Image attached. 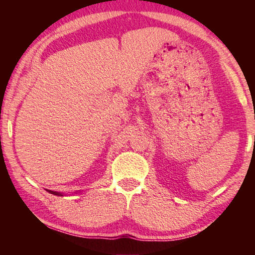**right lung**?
<instances>
[{
  "mask_svg": "<svg viewBox=\"0 0 255 255\" xmlns=\"http://www.w3.org/2000/svg\"><path fill=\"white\" fill-rule=\"evenodd\" d=\"M49 193H51V194H54V195H58V197H62V193H60V192H54V191H49Z\"/></svg>",
  "mask_w": 255,
  "mask_h": 255,
  "instance_id": "right-lung-1",
  "label": "right lung"
}]
</instances>
